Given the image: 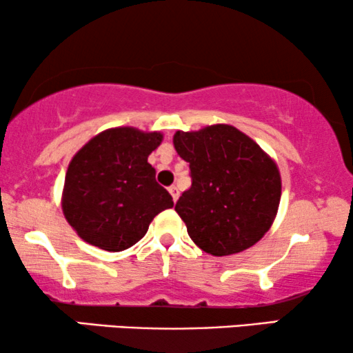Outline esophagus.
I'll return each mask as SVG.
<instances>
[{
	"label": "esophagus",
	"instance_id": "obj_1",
	"mask_svg": "<svg viewBox=\"0 0 353 353\" xmlns=\"http://www.w3.org/2000/svg\"><path fill=\"white\" fill-rule=\"evenodd\" d=\"M168 193L172 194V198H173V201H176L178 199V196H180V193H178V188L173 185V186H170L168 188Z\"/></svg>",
	"mask_w": 353,
	"mask_h": 353
}]
</instances>
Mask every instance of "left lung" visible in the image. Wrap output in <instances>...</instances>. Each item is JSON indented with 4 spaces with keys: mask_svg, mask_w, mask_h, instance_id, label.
Returning a JSON list of instances; mask_svg holds the SVG:
<instances>
[{
    "mask_svg": "<svg viewBox=\"0 0 353 353\" xmlns=\"http://www.w3.org/2000/svg\"><path fill=\"white\" fill-rule=\"evenodd\" d=\"M173 145L193 180L175 205L191 240L212 256L258 243L281 203V173L271 155L230 125L176 131Z\"/></svg>",
    "mask_w": 353,
    "mask_h": 353,
    "instance_id": "1",
    "label": "left lung"
}]
</instances>
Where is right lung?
I'll return each instance as SVG.
<instances>
[{
    "label": "right lung",
    "instance_id": "add662e5",
    "mask_svg": "<svg viewBox=\"0 0 353 353\" xmlns=\"http://www.w3.org/2000/svg\"><path fill=\"white\" fill-rule=\"evenodd\" d=\"M157 131L110 128L94 136L68 165L61 208L68 223L89 245L123 251L148 233L172 196L155 181L148 157L162 143Z\"/></svg>",
    "mask_w": 353,
    "mask_h": 353
}]
</instances>
